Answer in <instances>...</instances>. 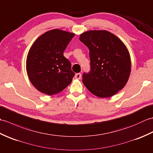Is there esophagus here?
<instances>
[{"label":"esophagus","mask_w":153,"mask_h":153,"mask_svg":"<svg viewBox=\"0 0 153 153\" xmlns=\"http://www.w3.org/2000/svg\"><path fill=\"white\" fill-rule=\"evenodd\" d=\"M75 77H76V78L77 79H81V77H82V74H81L80 73H77L75 75Z\"/></svg>","instance_id":"esophagus-1"}]
</instances>
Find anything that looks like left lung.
<instances>
[{
  "mask_svg": "<svg viewBox=\"0 0 153 153\" xmlns=\"http://www.w3.org/2000/svg\"><path fill=\"white\" fill-rule=\"evenodd\" d=\"M79 40L89 50L90 71L83 73V84L100 98L115 95L126 85L131 72L130 56L126 45L105 30L86 31Z\"/></svg>",
  "mask_w": 153,
  "mask_h": 153,
  "instance_id": "left-lung-1",
  "label": "left lung"
}]
</instances>
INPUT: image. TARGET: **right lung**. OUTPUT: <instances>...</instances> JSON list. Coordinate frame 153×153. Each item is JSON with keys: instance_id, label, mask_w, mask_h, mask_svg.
I'll return each instance as SVG.
<instances>
[{"instance_id": "obj_1", "label": "right lung", "mask_w": 153, "mask_h": 153, "mask_svg": "<svg viewBox=\"0 0 153 153\" xmlns=\"http://www.w3.org/2000/svg\"><path fill=\"white\" fill-rule=\"evenodd\" d=\"M74 35L55 29L41 35L32 45L26 70L31 83L40 92L53 95L71 82L75 73L63 53Z\"/></svg>"}]
</instances>
